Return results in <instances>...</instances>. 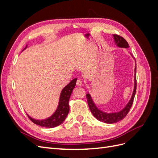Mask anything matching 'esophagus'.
I'll use <instances>...</instances> for the list:
<instances>
[{
	"label": "esophagus",
	"instance_id": "obj_1",
	"mask_svg": "<svg viewBox=\"0 0 158 158\" xmlns=\"http://www.w3.org/2000/svg\"><path fill=\"white\" fill-rule=\"evenodd\" d=\"M82 81L81 79H78L77 81H76V85H78V86H80V85H82Z\"/></svg>",
	"mask_w": 158,
	"mask_h": 158
}]
</instances>
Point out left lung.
<instances>
[{"instance_id":"left-lung-1","label":"left lung","mask_w":158,"mask_h":158,"mask_svg":"<svg viewBox=\"0 0 158 158\" xmlns=\"http://www.w3.org/2000/svg\"><path fill=\"white\" fill-rule=\"evenodd\" d=\"M113 35L114 41V43H115V45L117 47H121V48H128L129 47L128 44L123 37H121L120 35H116V34H114ZM131 55L132 56L131 53ZM135 62H136V60H135ZM136 66L135 69V80H134V81H135V85H134V90H133L131 98L130 100H129L128 103L126 105V106L124 107L122 110H121L120 111L115 112V113H106V112H104V111H102V110L99 109L97 107V106H95V104L94 103L90 94L89 93L86 94V98H87L89 108L90 109L91 112H92V113L93 114V115L94 116V117L96 118L98 121L106 123L112 124V123H117L118 121H121L122 119H123L126 117L128 111H130V109L132 107V105L133 101H134V98H135L136 91Z\"/></svg>"}]
</instances>
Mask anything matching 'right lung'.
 Wrapping results in <instances>:
<instances>
[{
  "mask_svg": "<svg viewBox=\"0 0 158 158\" xmlns=\"http://www.w3.org/2000/svg\"><path fill=\"white\" fill-rule=\"evenodd\" d=\"M27 45L26 46L23 51L25 50L27 48ZM76 80H77V78L73 79L69 84L66 85L62 89L59 98L58 107H57L56 111L52 115L47 118L42 119V120H38V119L33 118L26 113L27 117H29V118L33 123L43 127L54 128L60 125V124L64 121L65 118L69 114L70 109L69 105V99L72 92H73L74 88H75Z\"/></svg>",
  "mask_w": 158,
  "mask_h": 158,
  "instance_id": "add662e5",
  "label": "right lung"
}]
</instances>
